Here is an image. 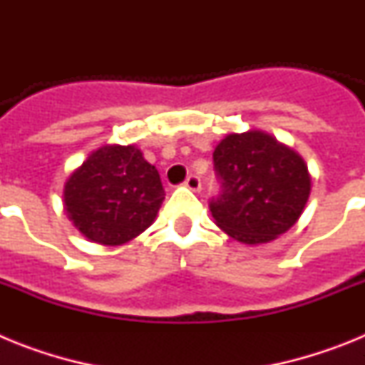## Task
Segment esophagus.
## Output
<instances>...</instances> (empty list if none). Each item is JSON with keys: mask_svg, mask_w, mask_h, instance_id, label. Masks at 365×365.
<instances>
[{"mask_svg": "<svg viewBox=\"0 0 365 365\" xmlns=\"http://www.w3.org/2000/svg\"><path fill=\"white\" fill-rule=\"evenodd\" d=\"M185 186L192 192H199L201 190V179L197 175H188V179L185 180Z\"/></svg>", "mask_w": 365, "mask_h": 365, "instance_id": "obj_1", "label": "esophagus"}]
</instances>
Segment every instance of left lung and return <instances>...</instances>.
Returning <instances> with one entry per match:
<instances>
[{
	"instance_id": "obj_1",
	"label": "left lung",
	"mask_w": 365,
	"mask_h": 365,
	"mask_svg": "<svg viewBox=\"0 0 365 365\" xmlns=\"http://www.w3.org/2000/svg\"><path fill=\"white\" fill-rule=\"evenodd\" d=\"M222 192L212 199L215 225L245 245L285 234L311 195V173L299 153L259 130L232 133L214 150Z\"/></svg>"
}]
</instances>
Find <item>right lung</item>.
I'll return each instance as SVG.
<instances>
[{
    "label": "right lung",
    "mask_w": 365,
    "mask_h": 365,
    "mask_svg": "<svg viewBox=\"0 0 365 365\" xmlns=\"http://www.w3.org/2000/svg\"><path fill=\"white\" fill-rule=\"evenodd\" d=\"M164 201L159 172L135 146H102L63 186L67 217L87 240L118 247L155 221Z\"/></svg>",
    "instance_id": "1"
}]
</instances>
